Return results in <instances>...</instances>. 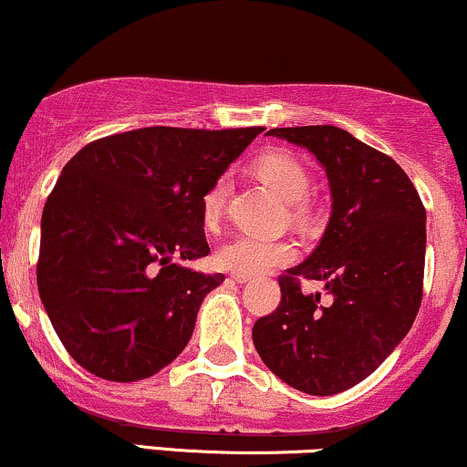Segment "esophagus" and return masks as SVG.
<instances>
[{
    "mask_svg": "<svg viewBox=\"0 0 467 467\" xmlns=\"http://www.w3.org/2000/svg\"><path fill=\"white\" fill-rule=\"evenodd\" d=\"M233 278L237 283H245V281H250V276L248 275H233Z\"/></svg>",
    "mask_w": 467,
    "mask_h": 467,
    "instance_id": "1",
    "label": "esophagus"
}]
</instances>
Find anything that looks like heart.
<instances>
[{"mask_svg":"<svg viewBox=\"0 0 467 467\" xmlns=\"http://www.w3.org/2000/svg\"><path fill=\"white\" fill-rule=\"evenodd\" d=\"M254 173L289 203V215L296 222H307L312 191V175L301 160L285 151H267L256 158ZM226 186L215 182L202 197V222L206 228H215L223 213ZM294 256V245L285 239H265L256 234H237L217 250V265L233 275L259 276L272 267L287 264Z\"/></svg>","mask_w":467,"mask_h":467,"instance_id":"obj_1","label":"heart"}]
</instances>
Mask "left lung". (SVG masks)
Wrapping results in <instances>:
<instances>
[{"instance_id": "obj_1", "label": "left lung", "mask_w": 467, "mask_h": 467, "mask_svg": "<svg viewBox=\"0 0 467 467\" xmlns=\"http://www.w3.org/2000/svg\"><path fill=\"white\" fill-rule=\"evenodd\" d=\"M267 133L316 155L329 178L334 213L312 256L278 276L281 303L256 320L252 340L289 387L336 395L387 360L420 312L426 208L393 158L345 130L314 125ZM303 277L323 280L332 303L305 295Z\"/></svg>"}]
</instances>
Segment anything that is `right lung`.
<instances>
[{
  "mask_svg": "<svg viewBox=\"0 0 467 467\" xmlns=\"http://www.w3.org/2000/svg\"><path fill=\"white\" fill-rule=\"evenodd\" d=\"M264 127H144L85 144L41 215L36 287L66 351L109 382L151 378L184 351L223 275L200 259L202 197Z\"/></svg>",
  "mask_w": 467,
  "mask_h": 467,
  "instance_id": "add662e5",
  "label": "right lung"
}]
</instances>
